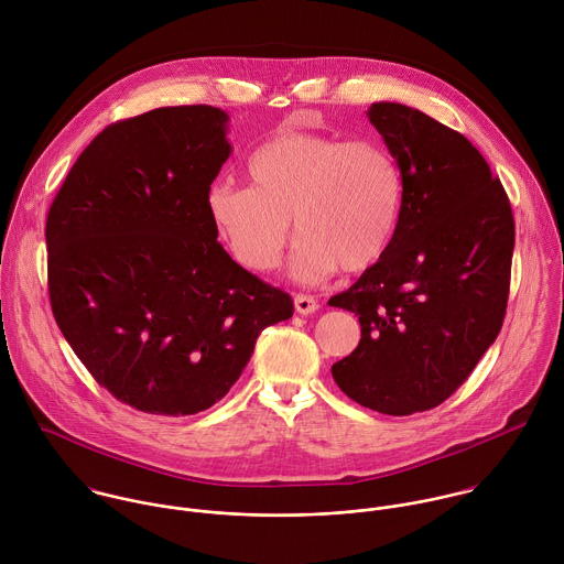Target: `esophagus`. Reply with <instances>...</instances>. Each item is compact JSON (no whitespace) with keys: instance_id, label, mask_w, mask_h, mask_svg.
<instances>
[{"instance_id":"esophagus-1","label":"esophagus","mask_w":564,"mask_h":564,"mask_svg":"<svg viewBox=\"0 0 564 564\" xmlns=\"http://www.w3.org/2000/svg\"><path fill=\"white\" fill-rule=\"evenodd\" d=\"M294 307L299 314H314L318 310V301L310 294H296L294 296Z\"/></svg>"}]
</instances>
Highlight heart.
<instances>
[{"instance_id": "obj_1", "label": "heart", "mask_w": 564, "mask_h": 564, "mask_svg": "<svg viewBox=\"0 0 564 564\" xmlns=\"http://www.w3.org/2000/svg\"><path fill=\"white\" fill-rule=\"evenodd\" d=\"M252 186L217 182L206 208L235 259L254 272L272 270L292 237V272L316 283L338 265L371 268L398 230L404 180L395 155L378 140H343L281 129L248 158Z\"/></svg>"}]
</instances>
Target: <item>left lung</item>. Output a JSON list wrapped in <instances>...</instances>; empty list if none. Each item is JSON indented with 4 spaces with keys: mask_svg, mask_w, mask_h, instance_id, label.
<instances>
[{
    "mask_svg": "<svg viewBox=\"0 0 564 564\" xmlns=\"http://www.w3.org/2000/svg\"><path fill=\"white\" fill-rule=\"evenodd\" d=\"M367 116L402 169L404 199L387 252L329 299L362 332L332 376L371 411L413 415L448 400L497 340L514 215L466 135L400 102H373Z\"/></svg>",
    "mask_w": 564,
    "mask_h": 564,
    "instance_id": "8db88e82",
    "label": "left lung"
}]
</instances>
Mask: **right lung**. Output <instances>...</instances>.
Here are the masks:
<instances>
[{
    "mask_svg": "<svg viewBox=\"0 0 564 564\" xmlns=\"http://www.w3.org/2000/svg\"><path fill=\"white\" fill-rule=\"evenodd\" d=\"M228 113L160 107L105 127L45 221L54 321L116 400L195 415L239 380L259 334L294 314L288 292L217 241L206 195L230 155Z\"/></svg>",
    "mask_w": 564,
    "mask_h": 564,
    "instance_id": "add662e5",
    "label": "right lung"
}]
</instances>
